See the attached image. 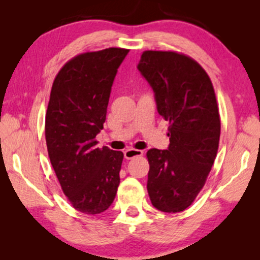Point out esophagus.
I'll return each mask as SVG.
<instances>
[{"instance_id": "obj_1", "label": "esophagus", "mask_w": 260, "mask_h": 260, "mask_svg": "<svg viewBox=\"0 0 260 260\" xmlns=\"http://www.w3.org/2000/svg\"><path fill=\"white\" fill-rule=\"evenodd\" d=\"M142 155H143V151L138 150V149H127V150L124 152V156L126 159H132V158L139 157Z\"/></svg>"}]
</instances>
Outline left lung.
Here are the masks:
<instances>
[{"label":"left lung","instance_id":"8db88e82","mask_svg":"<svg viewBox=\"0 0 260 260\" xmlns=\"http://www.w3.org/2000/svg\"><path fill=\"white\" fill-rule=\"evenodd\" d=\"M138 70L170 122L169 148L147 152L149 197L157 210L181 212L204 187L217 156L220 117L212 82L196 60L174 51H144Z\"/></svg>","mask_w":260,"mask_h":260}]
</instances>
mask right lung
<instances>
[{
	"label": "right lung",
	"instance_id": "obj_1",
	"mask_svg": "<svg viewBox=\"0 0 260 260\" xmlns=\"http://www.w3.org/2000/svg\"><path fill=\"white\" fill-rule=\"evenodd\" d=\"M128 49L85 52L69 60L52 83L46 113L48 155L63 192L86 214L104 212L116 197L124 153L96 148L111 87Z\"/></svg>",
	"mask_w": 260,
	"mask_h": 260
}]
</instances>
